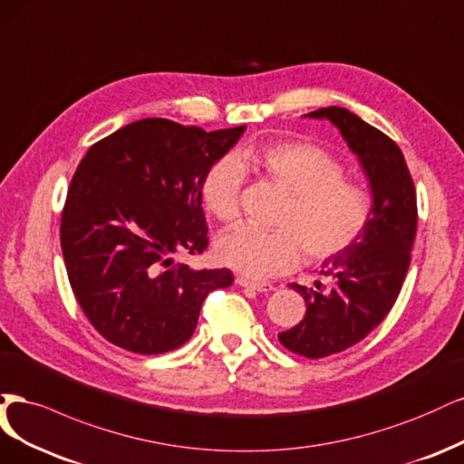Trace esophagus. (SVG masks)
Listing matches in <instances>:
<instances>
[{
  "instance_id": "34e87169",
  "label": "esophagus",
  "mask_w": 464,
  "mask_h": 464,
  "mask_svg": "<svg viewBox=\"0 0 464 464\" xmlns=\"http://www.w3.org/2000/svg\"><path fill=\"white\" fill-rule=\"evenodd\" d=\"M237 285L252 289V291H258V293H272L276 287L272 283H260V281H250L245 277H237Z\"/></svg>"
}]
</instances>
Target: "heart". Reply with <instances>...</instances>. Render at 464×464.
Masks as SVG:
<instances>
[{
	"label": "heart",
	"instance_id": "b5f03b06",
	"mask_svg": "<svg viewBox=\"0 0 464 464\" xmlns=\"http://www.w3.org/2000/svg\"><path fill=\"white\" fill-rule=\"evenodd\" d=\"M241 161L218 158L202 179L204 206L218 219L238 212V192L250 166L289 192L279 214V229L266 231L238 223L218 238L219 260L250 279L291 270L303 256L310 262L332 258L349 248L372 216L370 194L343 179L341 163L322 148L304 142H276L246 148Z\"/></svg>",
	"mask_w": 464,
	"mask_h": 464
}]
</instances>
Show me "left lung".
I'll use <instances>...</instances> for the list:
<instances>
[{
	"label": "left lung",
	"instance_id": "obj_1",
	"mask_svg": "<svg viewBox=\"0 0 464 464\" xmlns=\"http://www.w3.org/2000/svg\"><path fill=\"white\" fill-rule=\"evenodd\" d=\"M304 117L327 119L341 132L368 179L372 216L366 229L343 252L322 262L320 274L332 289L291 283L306 314L277 337L283 347L308 358H324L353 347L395 304L405 281L416 235V192L399 146L345 108H322Z\"/></svg>",
	"mask_w": 464,
	"mask_h": 464
}]
</instances>
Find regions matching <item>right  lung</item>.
I'll return each mask as SVG.
<instances>
[{
  "mask_svg": "<svg viewBox=\"0 0 464 464\" xmlns=\"http://www.w3.org/2000/svg\"><path fill=\"white\" fill-rule=\"evenodd\" d=\"M245 125L206 132L142 119L86 152L62 216V250L74 296L96 330L139 354L181 347L204 298L229 287V270L173 266L202 252L208 226L202 179L241 139Z\"/></svg>",
  "mask_w": 464,
  "mask_h": 464,
  "instance_id": "add662e5",
  "label": "right lung"
}]
</instances>
